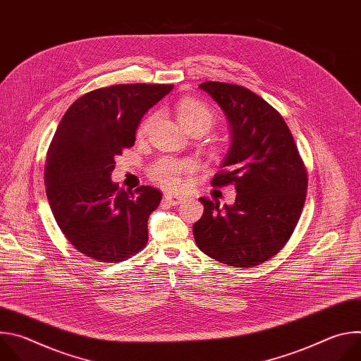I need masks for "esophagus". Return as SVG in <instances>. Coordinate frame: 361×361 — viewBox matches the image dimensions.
Returning <instances> with one entry per match:
<instances>
[{
  "instance_id": "1",
  "label": "esophagus",
  "mask_w": 361,
  "mask_h": 361,
  "mask_svg": "<svg viewBox=\"0 0 361 361\" xmlns=\"http://www.w3.org/2000/svg\"><path fill=\"white\" fill-rule=\"evenodd\" d=\"M164 200L169 201L173 205H177V204H180L184 200V197L183 195H177V194H171V192H166L164 194Z\"/></svg>"
}]
</instances>
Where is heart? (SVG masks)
I'll use <instances>...</instances> for the list:
<instances>
[{"mask_svg": "<svg viewBox=\"0 0 361 361\" xmlns=\"http://www.w3.org/2000/svg\"><path fill=\"white\" fill-rule=\"evenodd\" d=\"M177 118L181 127L188 131L194 127H207L210 128L213 123V114L212 111L205 107L202 102L194 98H183L177 104ZM149 120L144 121L138 130L140 134H144L148 128ZM192 169V164L187 160H178L171 157H163L159 161L154 163L149 169V177L151 180L156 181L157 184L163 185L164 188L174 190L181 183V176L185 173H190Z\"/></svg>", "mask_w": 361, "mask_h": 361, "instance_id": "b5f03b06", "label": "heart"}]
</instances>
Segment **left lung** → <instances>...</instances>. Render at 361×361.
I'll return each mask as SVG.
<instances>
[{
  "mask_svg": "<svg viewBox=\"0 0 361 361\" xmlns=\"http://www.w3.org/2000/svg\"><path fill=\"white\" fill-rule=\"evenodd\" d=\"M224 111L231 147L212 184H233V205L201 197L204 213L192 226L198 248L234 267H254L274 257L291 237L307 194V171L294 138L267 101L245 87L200 84Z\"/></svg>",
  "mask_w": 361,
  "mask_h": 361,
  "instance_id": "8db88e82",
  "label": "left lung"
}]
</instances>
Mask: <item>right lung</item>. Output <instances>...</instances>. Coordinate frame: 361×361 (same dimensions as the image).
<instances>
[{
	"label": "right lung",
	"instance_id": "add662e5",
	"mask_svg": "<svg viewBox=\"0 0 361 361\" xmlns=\"http://www.w3.org/2000/svg\"><path fill=\"white\" fill-rule=\"evenodd\" d=\"M173 84H120L90 91L61 118L47 151L44 183L67 240L99 263H120L142 250L147 221L161 192L113 183L114 159L135 142L142 116Z\"/></svg>",
	"mask_w": 361,
	"mask_h": 361
}]
</instances>
